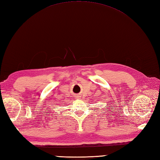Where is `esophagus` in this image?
Instances as JSON below:
<instances>
[{
    "mask_svg": "<svg viewBox=\"0 0 160 160\" xmlns=\"http://www.w3.org/2000/svg\"><path fill=\"white\" fill-rule=\"evenodd\" d=\"M76 98H77V99H79V98H80V96H79V95H77V97H76Z\"/></svg>",
    "mask_w": 160,
    "mask_h": 160,
    "instance_id": "esophagus-1",
    "label": "esophagus"
}]
</instances>
